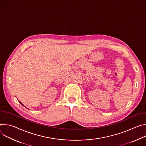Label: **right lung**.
<instances>
[{
	"mask_svg": "<svg viewBox=\"0 0 146 146\" xmlns=\"http://www.w3.org/2000/svg\"><path fill=\"white\" fill-rule=\"evenodd\" d=\"M19 103H21V105H23V106H24V107H25V106H24V105H23V103H21V102H20V101H19ZM25 108H26V107H25Z\"/></svg>",
	"mask_w": 146,
	"mask_h": 146,
	"instance_id": "1",
	"label": "right lung"
}]
</instances>
